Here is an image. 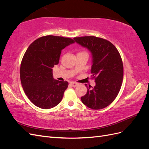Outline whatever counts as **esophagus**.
Wrapping results in <instances>:
<instances>
[{
	"instance_id": "obj_1",
	"label": "esophagus",
	"mask_w": 149,
	"mask_h": 149,
	"mask_svg": "<svg viewBox=\"0 0 149 149\" xmlns=\"http://www.w3.org/2000/svg\"><path fill=\"white\" fill-rule=\"evenodd\" d=\"M70 84L72 86L74 87V88L76 87V86H77L78 85V83H75V82H70Z\"/></svg>"
}]
</instances>
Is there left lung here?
<instances>
[{
    "mask_svg": "<svg viewBox=\"0 0 149 149\" xmlns=\"http://www.w3.org/2000/svg\"><path fill=\"white\" fill-rule=\"evenodd\" d=\"M74 41L91 54V76L96 85L81 97L84 105L93 109L105 108L113 101L120 91L123 79V64L118 49L103 38L88 36L76 37Z\"/></svg>",
    "mask_w": 149,
    "mask_h": 149,
    "instance_id": "obj_1",
    "label": "left lung"
}]
</instances>
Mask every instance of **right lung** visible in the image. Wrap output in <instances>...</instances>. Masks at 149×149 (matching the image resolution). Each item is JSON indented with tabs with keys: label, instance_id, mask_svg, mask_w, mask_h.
Returning <instances> with one entry per match:
<instances>
[{
	"label": "right lung",
	"instance_id": "obj_1",
	"mask_svg": "<svg viewBox=\"0 0 149 149\" xmlns=\"http://www.w3.org/2000/svg\"><path fill=\"white\" fill-rule=\"evenodd\" d=\"M74 43L71 38L47 35L35 40L26 49L20 80L26 96L36 106L50 109L61 102L68 83L54 79L52 68L59 63L62 49Z\"/></svg>",
	"mask_w": 149,
	"mask_h": 149
}]
</instances>
